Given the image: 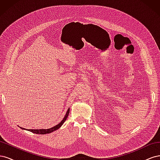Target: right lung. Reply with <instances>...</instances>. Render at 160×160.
I'll use <instances>...</instances> for the list:
<instances>
[{"label":"right lung","mask_w":160,"mask_h":160,"mask_svg":"<svg viewBox=\"0 0 160 160\" xmlns=\"http://www.w3.org/2000/svg\"><path fill=\"white\" fill-rule=\"evenodd\" d=\"M69 110H70V109L69 108L68 110L67 111V113H66V114L65 115L64 118L62 119V120L61 121V122L59 124H57V125H55V126H54V127H52V128H49V129H27V130L29 131V132H32L34 133H36V134H47V133H51L52 132H54V131H55V130L59 129V128H61L62 126V125L64 123V122H65L67 117H68V115H69ZM21 128L22 129H25V128Z\"/></svg>","instance_id":"right-lung-1"}]
</instances>
